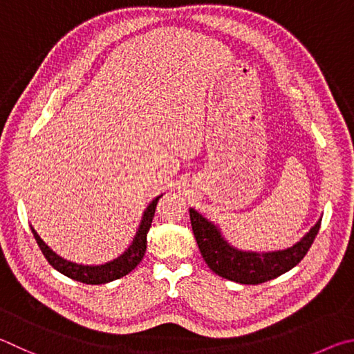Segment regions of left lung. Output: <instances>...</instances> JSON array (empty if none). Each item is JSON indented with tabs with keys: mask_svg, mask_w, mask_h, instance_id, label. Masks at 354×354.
<instances>
[{
	"mask_svg": "<svg viewBox=\"0 0 354 354\" xmlns=\"http://www.w3.org/2000/svg\"><path fill=\"white\" fill-rule=\"evenodd\" d=\"M191 227L202 258L214 274L241 284H259L283 275L299 264L313 245L322 218L295 245L286 250L257 253L238 250L227 243L218 225L203 218L194 208L189 209Z\"/></svg>",
	"mask_w": 354,
	"mask_h": 354,
	"instance_id": "8db88e82",
	"label": "left lung"
}]
</instances>
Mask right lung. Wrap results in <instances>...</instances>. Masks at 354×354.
I'll use <instances>...</instances> for the list:
<instances>
[{"label": "right lung", "instance_id": "right-lung-1", "mask_svg": "<svg viewBox=\"0 0 354 354\" xmlns=\"http://www.w3.org/2000/svg\"><path fill=\"white\" fill-rule=\"evenodd\" d=\"M161 196L155 197V199L149 203L145 214H142L138 232H136L129 249L124 252L121 257L113 259V261L105 263L101 266H82V264L66 261V259L59 257L57 253L49 249V247L43 243V239L39 236V233L34 230V227H30V230H32L37 244H39L41 253L48 259V263L51 264L55 270H59L60 274H64L68 278H73V280L85 283V284L110 283L124 275H127L129 272H132L136 266L140 264L142 257H145L146 245H147V232L149 228H151L155 208H157V203Z\"/></svg>", "mask_w": 354, "mask_h": 354}]
</instances>
